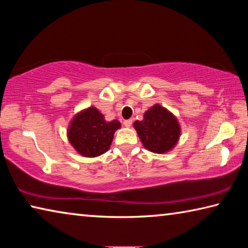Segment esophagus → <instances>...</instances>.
I'll return each mask as SVG.
<instances>
[{
  "label": "esophagus",
  "instance_id": "esophagus-1",
  "mask_svg": "<svg viewBox=\"0 0 248 248\" xmlns=\"http://www.w3.org/2000/svg\"><path fill=\"white\" fill-rule=\"evenodd\" d=\"M131 124H132V119H127V120L124 121V127L129 128V127H131Z\"/></svg>",
  "mask_w": 248,
  "mask_h": 248
}]
</instances>
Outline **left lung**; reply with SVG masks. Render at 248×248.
<instances>
[{
  "label": "left lung",
  "mask_w": 248,
  "mask_h": 248,
  "mask_svg": "<svg viewBox=\"0 0 248 248\" xmlns=\"http://www.w3.org/2000/svg\"><path fill=\"white\" fill-rule=\"evenodd\" d=\"M133 127L144 148L153 153L169 152L177 143L180 136L176 117L158 104L144 112L143 120L134 121Z\"/></svg>",
  "instance_id": "left-lung-1"
}]
</instances>
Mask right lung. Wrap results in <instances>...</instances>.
Masks as SVG:
<instances>
[{
    "mask_svg": "<svg viewBox=\"0 0 248 248\" xmlns=\"http://www.w3.org/2000/svg\"><path fill=\"white\" fill-rule=\"evenodd\" d=\"M120 128L118 120L106 121L95 107H90L74 117L68 130L70 143L86 157L104 154L110 146L114 133Z\"/></svg>",
    "mask_w": 248,
    "mask_h": 248,
    "instance_id": "obj_1",
    "label": "right lung"
}]
</instances>
